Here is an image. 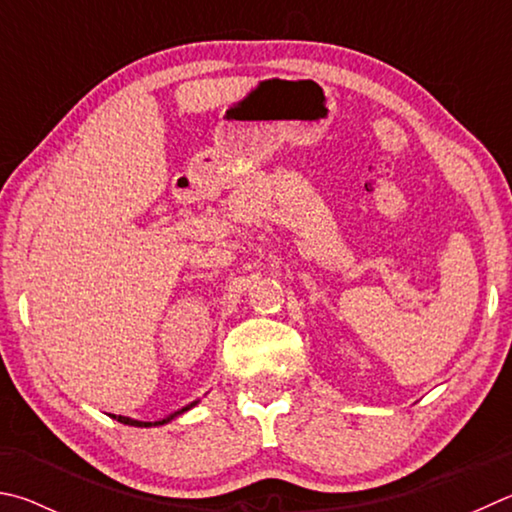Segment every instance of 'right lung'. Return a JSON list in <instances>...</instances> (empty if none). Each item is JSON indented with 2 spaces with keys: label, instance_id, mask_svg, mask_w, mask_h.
Instances as JSON below:
<instances>
[{
  "label": "right lung",
  "instance_id": "1",
  "mask_svg": "<svg viewBox=\"0 0 512 512\" xmlns=\"http://www.w3.org/2000/svg\"><path fill=\"white\" fill-rule=\"evenodd\" d=\"M197 402H191V405H186V407H182L179 411H175V414H170V416H166L164 420H155V423H143V420H134V418H128V416H112L114 420H119V423H123V425H132V427H155V425H164V423H168V420H173V418H177L179 414H184V411H188L191 407H195Z\"/></svg>",
  "mask_w": 512,
  "mask_h": 512
}]
</instances>
